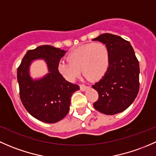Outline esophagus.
<instances>
[{"label":"esophagus","instance_id":"1","mask_svg":"<svg viewBox=\"0 0 156 156\" xmlns=\"http://www.w3.org/2000/svg\"><path fill=\"white\" fill-rule=\"evenodd\" d=\"M80 90H81V91H86L88 88L87 86H85V85H80Z\"/></svg>","mask_w":156,"mask_h":156}]
</instances>
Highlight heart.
Masks as SVG:
<instances>
[{"label": "heart", "mask_w": 156, "mask_h": 156, "mask_svg": "<svg viewBox=\"0 0 156 156\" xmlns=\"http://www.w3.org/2000/svg\"><path fill=\"white\" fill-rule=\"evenodd\" d=\"M68 62H62L58 70L69 81H73L81 72L91 81L101 79L109 66L110 55L104 43H91L80 46L67 55Z\"/></svg>", "instance_id": "obj_1"}]
</instances>
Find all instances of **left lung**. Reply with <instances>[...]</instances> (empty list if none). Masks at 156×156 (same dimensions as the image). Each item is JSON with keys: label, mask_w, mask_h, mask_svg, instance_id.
Masks as SVG:
<instances>
[{"label": "left lung", "mask_w": 156, "mask_h": 156, "mask_svg": "<svg viewBox=\"0 0 156 156\" xmlns=\"http://www.w3.org/2000/svg\"><path fill=\"white\" fill-rule=\"evenodd\" d=\"M93 41L106 45L110 61L101 80L92 86L98 93L94 107L106 115L126 110L139 91V62L128 41L112 34H102Z\"/></svg>", "instance_id": "8db88e82"}]
</instances>
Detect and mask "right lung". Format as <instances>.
<instances>
[{"label":"right lung","mask_w":156,"mask_h":156,"mask_svg":"<svg viewBox=\"0 0 156 156\" xmlns=\"http://www.w3.org/2000/svg\"><path fill=\"white\" fill-rule=\"evenodd\" d=\"M66 51L52 46H40L28 50L17 70L19 95L27 111L37 119L46 123H55L67 115L72 94L80 86L67 82L58 71L60 59ZM44 59L49 73L34 80L29 75L30 63Z\"/></svg>","instance_id":"1"}]
</instances>
